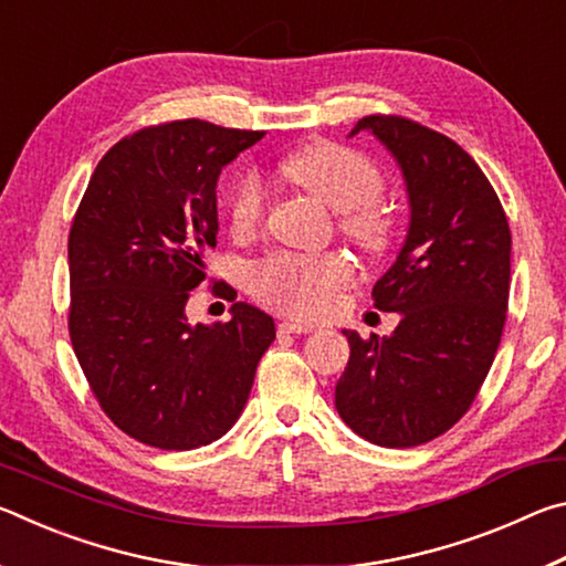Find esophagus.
<instances>
[{
  "label": "esophagus",
  "mask_w": 566,
  "mask_h": 566,
  "mask_svg": "<svg viewBox=\"0 0 566 566\" xmlns=\"http://www.w3.org/2000/svg\"><path fill=\"white\" fill-rule=\"evenodd\" d=\"M312 329H314V324L302 322V319H294V317L280 322V332L282 334H306V332H312Z\"/></svg>",
  "instance_id": "obj_1"
}]
</instances>
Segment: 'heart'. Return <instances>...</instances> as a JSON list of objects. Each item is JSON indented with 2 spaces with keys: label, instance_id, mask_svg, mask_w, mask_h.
<instances>
[{
  "label": "heart",
  "instance_id": "obj_1",
  "mask_svg": "<svg viewBox=\"0 0 566 566\" xmlns=\"http://www.w3.org/2000/svg\"><path fill=\"white\" fill-rule=\"evenodd\" d=\"M282 171L296 187L342 214V232L364 252H387L395 239V219L377 197L385 189L381 171L357 149L337 142H310L284 159ZM229 224L237 234L254 232L264 214L260 175L244 171L227 199ZM352 280V262L344 254L276 252L252 270V290L260 300L300 317H319L332 310L337 292Z\"/></svg>",
  "mask_w": 566,
  "mask_h": 566
}]
</instances>
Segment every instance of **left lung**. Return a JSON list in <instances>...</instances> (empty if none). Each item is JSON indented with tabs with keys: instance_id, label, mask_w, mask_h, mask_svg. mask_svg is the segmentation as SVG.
Returning a JSON list of instances; mask_svg holds the SVG:
<instances>
[{
	"instance_id": "8db88e82",
	"label": "left lung",
	"mask_w": 566,
	"mask_h": 566,
	"mask_svg": "<svg viewBox=\"0 0 566 566\" xmlns=\"http://www.w3.org/2000/svg\"><path fill=\"white\" fill-rule=\"evenodd\" d=\"M371 132L397 159L409 229L397 262L371 290L401 319L389 337L349 339L334 389L344 424L371 444L405 449L462 419L500 347L510 302L512 234L500 197L476 161L444 134L371 114Z\"/></svg>"
}]
</instances>
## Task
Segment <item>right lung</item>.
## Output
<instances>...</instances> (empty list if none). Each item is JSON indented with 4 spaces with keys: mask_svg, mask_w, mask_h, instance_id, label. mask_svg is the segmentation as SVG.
I'll return each instance as SVG.
<instances>
[{
    "mask_svg": "<svg viewBox=\"0 0 566 566\" xmlns=\"http://www.w3.org/2000/svg\"><path fill=\"white\" fill-rule=\"evenodd\" d=\"M262 137L202 119L139 129L102 157L74 214L72 347L99 407L142 444L185 452L227 434L274 342V319L247 302L229 322L185 312L217 244V179Z\"/></svg>",
    "mask_w": 566,
    "mask_h": 566,
    "instance_id": "add662e5",
    "label": "right lung"
}]
</instances>
